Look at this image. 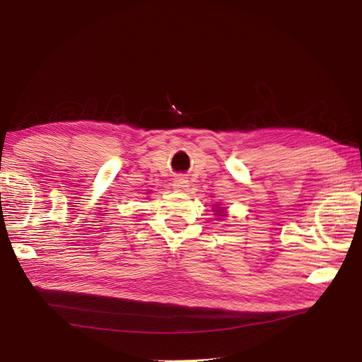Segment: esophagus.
<instances>
[{
  "label": "esophagus",
  "instance_id": "esophagus-1",
  "mask_svg": "<svg viewBox=\"0 0 362 362\" xmlns=\"http://www.w3.org/2000/svg\"><path fill=\"white\" fill-rule=\"evenodd\" d=\"M173 187L177 191V193H185V191L189 189V182L185 179V177H175L173 182Z\"/></svg>",
  "mask_w": 362,
  "mask_h": 362
}]
</instances>
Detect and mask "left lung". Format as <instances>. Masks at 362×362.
<instances>
[{"instance_id": "1", "label": "left lung", "mask_w": 362, "mask_h": 362, "mask_svg": "<svg viewBox=\"0 0 362 362\" xmlns=\"http://www.w3.org/2000/svg\"><path fill=\"white\" fill-rule=\"evenodd\" d=\"M214 214H216V216H222L224 218L226 216V209L224 206H221V205H214Z\"/></svg>"}]
</instances>
